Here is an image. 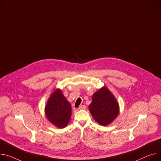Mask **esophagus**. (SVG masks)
Returning <instances> with one entry per match:
<instances>
[{
	"label": "esophagus",
	"instance_id": "obj_1",
	"mask_svg": "<svg viewBox=\"0 0 161 161\" xmlns=\"http://www.w3.org/2000/svg\"><path fill=\"white\" fill-rule=\"evenodd\" d=\"M85 108H86V106L85 105H81V106H80L79 107V108H78V109L79 110H85Z\"/></svg>",
	"mask_w": 161,
	"mask_h": 161
}]
</instances>
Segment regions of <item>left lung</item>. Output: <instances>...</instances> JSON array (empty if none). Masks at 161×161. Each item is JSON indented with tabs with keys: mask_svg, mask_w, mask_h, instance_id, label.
I'll use <instances>...</instances> for the list:
<instances>
[{
	"mask_svg": "<svg viewBox=\"0 0 161 161\" xmlns=\"http://www.w3.org/2000/svg\"><path fill=\"white\" fill-rule=\"evenodd\" d=\"M92 99L89 108L93 118L99 125H108L118 117L119 112V103L106 86L96 91Z\"/></svg>",
	"mask_w": 161,
	"mask_h": 161,
	"instance_id": "obj_1",
	"label": "left lung"
}]
</instances>
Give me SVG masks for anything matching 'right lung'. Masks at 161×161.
<instances>
[{"label":"right lung","instance_id":"obj_1","mask_svg":"<svg viewBox=\"0 0 161 161\" xmlns=\"http://www.w3.org/2000/svg\"><path fill=\"white\" fill-rule=\"evenodd\" d=\"M71 105L60 89L55 90L49 97L45 107L48 120L59 128L65 127L71 118Z\"/></svg>","mask_w":161,"mask_h":161}]
</instances>
